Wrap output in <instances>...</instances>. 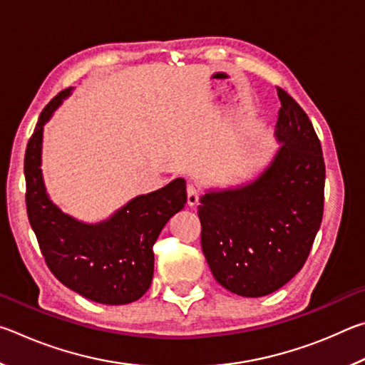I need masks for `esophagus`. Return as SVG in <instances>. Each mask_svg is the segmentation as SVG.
<instances>
[{
    "label": "esophagus",
    "instance_id": "obj_1",
    "mask_svg": "<svg viewBox=\"0 0 365 365\" xmlns=\"http://www.w3.org/2000/svg\"><path fill=\"white\" fill-rule=\"evenodd\" d=\"M197 196H200V191H197L195 185H188V187H187V202H188V206L196 205Z\"/></svg>",
    "mask_w": 365,
    "mask_h": 365
}]
</instances>
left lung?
Returning a JSON list of instances; mask_svg holds the SVG:
<instances>
[{
	"label": "left lung",
	"instance_id": "obj_1",
	"mask_svg": "<svg viewBox=\"0 0 365 365\" xmlns=\"http://www.w3.org/2000/svg\"><path fill=\"white\" fill-rule=\"evenodd\" d=\"M275 137L282 146L245 187L201 196V248L214 279L235 294L277 292L302 269L322 224L325 163L312 122L285 90Z\"/></svg>",
	"mask_w": 365,
	"mask_h": 365
}]
</instances>
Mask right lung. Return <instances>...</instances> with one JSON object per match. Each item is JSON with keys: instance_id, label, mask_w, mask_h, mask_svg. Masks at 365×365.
<instances>
[{"instance_id": "obj_1", "label": "right lung", "mask_w": 365, "mask_h": 365, "mask_svg": "<svg viewBox=\"0 0 365 365\" xmlns=\"http://www.w3.org/2000/svg\"><path fill=\"white\" fill-rule=\"evenodd\" d=\"M71 88L41 110L26 150V205L41 255L54 277L73 292L101 304H128L151 287L154 252L160 230L187 202V185L175 178L164 188L133 197L113 217L83 224L48 197L41 177L43 125Z\"/></svg>"}]
</instances>
